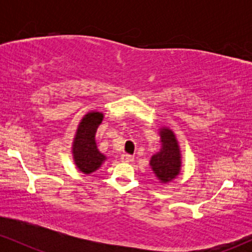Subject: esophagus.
<instances>
[{
	"label": "esophagus",
	"instance_id": "esophagus-1",
	"mask_svg": "<svg viewBox=\"0 0 252 252\" xmlns=\"http://www.w3.org/2000/svg\"><path fill=\"white\" fill-rule=\"evenodd\" d=\"M121 161H122V162H126V163H130L134 161V158L129 154H123L122 156H121Z\"/></svg>",
	"mask_w": 252,
	"mask_h": 252
}]
</instances>
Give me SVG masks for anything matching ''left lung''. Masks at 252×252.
Returning <instances> with one entry per match:
<instances>
[{
	"mask_svg": "<svg viewBox=\"0 0 252 252\" xmlns=\"http://www.w3.org/2000/svg\"><path fill=\"white\" fill-rule=\"evenodd\" d=\"M161 148L150 158V167L158 180L167 184L180 174L181 150L172 129L163 126L158 129Z\"/></svg>",
	"mask_w": 252,
	"mask_h": 252,
	"instance_id": "8db88e82",
	"label": "left lung"
}]
</instances>
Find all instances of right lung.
Masks as SVG:
<instances>
[{"label":"right lung","mask_w":252,"mask_h":252,"mask_svg":"<svg viewBox=\"0 0 252 252\" xmlns=\"http://www.w3.org/2000/svg\"><path fill=\"white\" fill-rule=\"evenodd\" d=\"M104 115L99 111H90L82 118L72 143V156L77 168L84 174H91L100 168L106 156L98 150L96 132Z\"/></svg>","instance_id":"right-lung-1"}]
</instances>
